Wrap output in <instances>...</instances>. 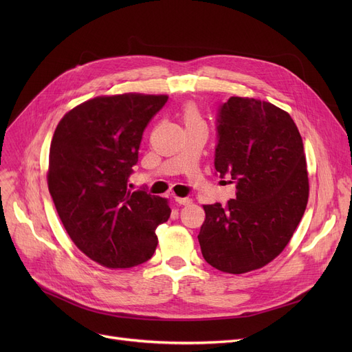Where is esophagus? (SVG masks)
Listing matches in <instances>:
<instances>
[{
    "label": "esophagus",
    "instance_id": "34e87169",
    "mask_svg": "<svg viewBox=\"0 0 352 352\" xmlns=\"http://www.w3.org/2000/svg\"><path fill=\"white\" fill-rule=\"evenodd\" d=\"M175 202L179 206H190L192 204V199L191 198H182V197H175Z\"/></svg>",
    "mask_w": 352,
    "mask_h": 352
}]
</instances>
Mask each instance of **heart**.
Returning a JSON list of instances; mask_svg holds the SVG:
<instances>
[{
	"label": "heart",
	"instance_id": "b5f03b06",
	"mask_svg": "<svg viewBox=\"0 0 352 352\" xmlns=\"http://www.w3.org/2000/svg\"><path fill=\"white\" fill-rule=\"evenodd\" d=\"M181 117H182V122H184V125H186V128L191 126V125H197V124H204V120H202L199 109L197 108L195 104H191V102L184 105Z\"/></svg>",
	"mask_w": 352,
	"mask_h": 352
}]
</instances>
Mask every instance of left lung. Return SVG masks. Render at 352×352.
<instances>
[{"label":"left lung","mask_w":352,"mask_h":352,"mask_svg":"<svg viewBox=\"0 0 352 352\" xmlns=\"http://www.w3.org/2000/svg\"><path fill=\"white\" fill-rule=\"evenodd\" d=\"M217 129L215 170L231 175L236 192L224 207L204 206L198 241L210 265L244 274L278 256L304 215L309 194L304 144L287 111L248 97L221 105Z\"/></svg>","instance_id":"8db88e82"}]
</instances>
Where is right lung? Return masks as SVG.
Listing matches in <instances>:
<instances>
[{
    "instance_id": "obj_1",
    "label": "right lung",
    "mask_w": 352,
    "mask_h": 352,
    "mask_svg": "<svg viewBox=\"0 0 352 352\" xmlns=\"http://www.w3.org/2000/svg\"><path fill=\"white\" fill-rule=\"evenodd\" d=\"M168 96H101L69 109L55 128L48 190L77 248L107 268L150 260L155 230L171 214L168 199L131 192L126 181L138 161L142 133Z\"/></svg>"
}]
</instances>
